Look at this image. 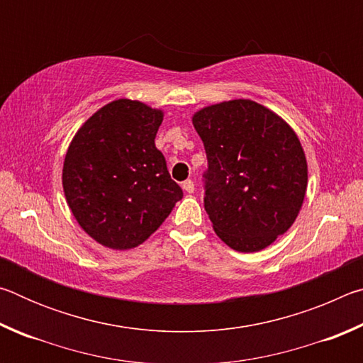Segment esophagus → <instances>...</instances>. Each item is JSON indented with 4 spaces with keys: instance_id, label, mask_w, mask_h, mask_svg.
<instances>
[{
    "instance_id": "1",
    "label": "esophagus",
    "mask_w": 363,
    "mask_h": 363,
    "mask_svg": "<svg viewBox=\"0 0 363 363\" xmlns=\"http://www.w3.org/2000/svg\"><path fill=\"white\" fill-rule=\"evenodd\" d=\"M182 189L186 190L187 194H192L194 190H195V184H194V181H190V179H187V181H184L182 182Z\"/></svg>"
}]
</instances>
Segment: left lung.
<instances>
[{
  "label": "left lung",
  "instance_id": "1",
  "mask_svg": "<svg viewBox=\"0 0 363 363\" xmlns=\"http://www.w3.org/2000/svg\"><path fill=\"white\" fill-rule=\"evenodd\" d=\"M192 123L208 158L203 201L214 232L240 253L269 247L304 201L307 163L298 136L250 99L201 108Z\"/></svg>",
  "mask_w": 363,
  "mask_h": 363
}]
</instances>
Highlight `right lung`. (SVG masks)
<instances>
[{"mask_svg": "<svg viewBox=\"0 0 363 363\" xmlns=\"http://www.w3.org/2000/svg\"><path fill=\"white\" fill-rule=\"evenodd\" d=\"M162 121V110L118 99L97 110L70 143L62 169L67 203L104 247H138L182 199L155 147Z\"/></svg>", "mask_w": 363, "mask_h": 363, "instance_id": "obj_1", "label": "right lung"}]
</instances>
